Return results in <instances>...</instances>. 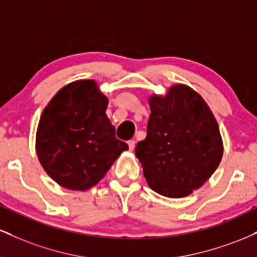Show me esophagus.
<instances>
[{
  "label": "esophagus",
  "mask_w": 257,
  "mask_h": 257,
  "mask_svg": "<svg viewBox=\"0 0 257 257\" xmlns=\"http://www.w3.org/2000/svg\"><path fill=\"white\" fill-rule=\"evenodd\" d=\"M128 146H129V150L133 151V150L135 149V141L134 140H129L128 141Z\"/></svg>",
  "instance_id": "1"
}]
</instances>
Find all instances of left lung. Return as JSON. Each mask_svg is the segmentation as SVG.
<instances>
[{"mask_svg": "<svg viewBox=\"0 0 257 257\" xmlns=\"http://www.w3.org/2000/svg\"><path fill=\"white\" fill-rule=\"evenodd\" d=\"M145 140L135 155L155 192L182 198L213 175L223 155L222 138L204 99L185 84H175L166 95L149 99Z\"/></svg>", "mask_w": 257, "mask_h": 257, "instance_id": "left-lung-1", "label": "left lung"}]
</instances>
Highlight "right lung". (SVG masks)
<instances>
[{
    "label": "right lung",
    "instance_id": "right-lung-1",
    "mask_svg": "<svg viewBox=\"0 0 257 257\" xmlns=\"http://www.w3.org/2000/svg\"><path fill=\"white\" fill-rule=\"evenodd\" d=\"M108 99L93 79L69 83L46 106L36 133L41 166L57 184L85 191L105 176L128 145L106 116Z\"/></svg>",
    "mask_w": 257,
    "mask_h": 257
}]
</instances>
